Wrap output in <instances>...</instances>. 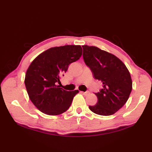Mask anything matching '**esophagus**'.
Wrapping results in <instances>:
<instances>
[{"label": "esophagus", "mask_w": 152, "mask_h": 152, "mask_svg": "<svg viewBox=\"0 0 152 152\" xmlns=\"http://www.w3.org/2000/svg\"><path fill=\"white\" fill-rule=\"evenodd\" d=\"M80 93H82L83 95H88L89 94V91H86V92H83V91H80Z\"/></svg>", "instance_id": "1"}]
</instances>
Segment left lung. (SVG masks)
Returning a JSON list of instances; mask_svg holds the SVG:
<instances>
[{
  "instance_id": "8db88e82",
  "label": "left lung",
  "mask_w": 152,
  "mask_h": 152,
  "mask_svg": "<svg viewBox=\"0 0 152 152\" xmlns=\"http://www.w3.org/2000/svg\"><path fill=\"white\" fill-rule=\"evenodd\" d=\"M83 57L93 77L101 81L103 88L96 93L98 102L89 108L95 114L110 115L123 107L129 97L132 82L129 71L114 55L95 46L83 45Z\"/></svg>"
}]
</instances>
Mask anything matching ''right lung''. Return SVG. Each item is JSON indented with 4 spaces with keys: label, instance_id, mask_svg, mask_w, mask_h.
<instances>
[{
    "label": "right lung",
    "instance_id": "1",
    "mask_svg": "<svg viewBox=\"0 0 152 152\" xmlns=\"http://www.w3.org/2000/svg\"><path fill=\"white\" fill-rule=\"evenodd\" d=\"M79 45L51 48L35 58L25 74V85L33 104L44 114L57 115L66 111L78 90L66 91L56 85L69 65L82 56Z\"/></svg>",
    "mask_w": 152,
    "mask_h": 152
}]
</instances>
